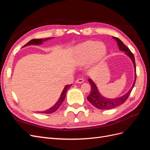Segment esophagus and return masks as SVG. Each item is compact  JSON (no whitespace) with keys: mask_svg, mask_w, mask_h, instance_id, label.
<instances>
[{"mask_svg":"<svg viewBox=\"0 0 150 150\" xmlns=\"http://www.w3.org/2000/svg\"><path fill=\"white\" fill-rule=\"evenodd\" d=\"M84 82V79L83 78H78L76 81V83H78V84H81V83H83Z\"/></svg>","mask_w":150,"mask_h":150,"instance_id":"34e87169","label":"esophagus"}]
</instances>
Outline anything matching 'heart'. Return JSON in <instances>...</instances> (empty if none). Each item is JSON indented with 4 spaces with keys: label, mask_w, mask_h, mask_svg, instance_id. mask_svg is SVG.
<instances>
[{
    "label": "heart",
    "mask_w": 150,
    "mask_h": 150,
    "mask_svg": "<svg viewBox=\"0 0 150 150\" xmlns=\"http://www.w3.org/2000/svg\"><path fill=\"white\" fill-rule=\"evenodd\" d=\"M74 53L79 63L84 62L87 60L89 54L91 62H96L105 55L106 48L103 43L88 40L76 46L74 49Z\"/></svg>",
    "instance_id": "1"
}]
</instances>
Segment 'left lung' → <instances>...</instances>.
Masks as SVG:
<instances>
[{
    "label": "left lung",
    "instance_id": "1",
    "mask_svg": "<svg viewBox=\"0 0 150 150\" xmlns=\"http://www.w3.org/2000/svg\"><path fill=\"white\" fill-rule=\"evenodd\" d=\"M112 38H113V39H115L120 51H124L126 55L131 59V61H132L133 66H134V72H135L134 73V83H133L132 86H131V89L126 94H125L123 96H121L119 98L111 99V98H105L103 96H102L101 93H99L96 84L94 83V81L91 79L89 78L88 81L91 84V91L90 94L87 97V99H88V100L91 103L94 107L99 109V110H110V109L115 108L117 106L121 105V104H123L126 101V99L128 98L129 94L131 92V91H132L133 87L134 86L136 79H137L135 59H134V57L133 56V53L131 52L129 48L127 47L124 44V43L122 42L120 39L115 38V37H112Z\"/></svg>",
    "mask_w": 150,
    "mask_h": 150
}]
</instances>
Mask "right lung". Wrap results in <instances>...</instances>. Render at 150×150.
<instances>
[{
	"label": "right lung",
	"mask_w": 150,
	"mask_h": 150,
	"mask_svg": "<svg viewBox=\"0 0 150 150\" xmlns=\"http://www.w3.org/2000/svg\"><path fill=\"white\" fill-rule=\"evenodd\" d=\"M52 38H54L33 39V40H30L29 42L27 43L24 47L30 46V45H40V44H42L44 42L46 41V40H47L51 39ZM71 86H72V84H71V85L69 84V85H66L65 86L64 89H63V91L61 93V96L59 97V99H58V101L55 103V104H54V106H52L51 108H50L49 109H48V110H45V111H39L38 112L42 113V114H51V113L55 112L56 110H57L58 108L61 106L62 102L64 101V99L66 98V94L67 90L70 88Z\"/></svg>",
	"instance_id": "right-lung-1"
}]
</instances>
